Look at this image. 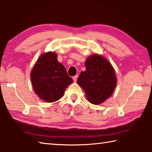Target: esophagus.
I'll return each mask as SVG.
<instances>
[{
    "label": "esophagus",
    "mask_w": 152,
    "mask_h": 152,
    "mask_svg": "<svg viewBox=\"0 0 152 152\" xmlns=\"http://www.w3.org/2000/svg\"><path fill=\"white\" fill-rule=\"evenodd\" d=\"M77 77H78L77 75H75V76L73 77V81H74L75 82H76L77 80Z\"/></svg>",
    "instance_id": "1"
}]
</instances>
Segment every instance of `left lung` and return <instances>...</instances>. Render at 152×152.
I'll use <instances>...</instances> for the list:
<instances>
[{"label":"left lung","instance_id":"left-lung-1","mask_svg":"<svg viewBox=\"0 0 152 152\" xmlns=\"http://www.w3.org/2000/svg\"><path fill=\"white\" fill-rule=\"evenodd\" d=\"M77 83L86 91L87 99L93 104H99L113 94L117 83L115 71L107 60L101 55H91L85 63Z\"/></svg>","mask_w":152,"mask_h":152}]
</instances>
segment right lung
<instances>
[{"label":"right lung","instance_id":"add662e5","mask_svg":"<svg viewBox=\"0 0 152 152\" xmlns=\"http://www.w3.org/2000/svg\"><path fill=\"white\" fill-rule=\"evenodd\" d=\"M57 57L54 52L42 55L31 73L34 91L41 99L49 103L60 99L66 87L73 82Z\"/></svg>","mask_w":152,"mask_h":152}]
</instances>
